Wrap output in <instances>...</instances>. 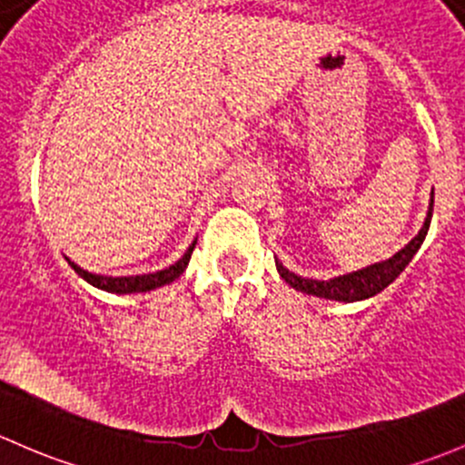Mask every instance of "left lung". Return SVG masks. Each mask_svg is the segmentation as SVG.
Instances as JSON below:
<instances>
[{
	"label": "left lung",
	"instance_id": "1",
	"mask_svg": "<svg viewBox=\"0 0 465 465\" xmlns=\"http://www.w3.org/2000/svg\"><path fill=\"white\" fill-rule=\"evenodd\" d=\"M432 208H434V193L432 199H430V210L428 217H425L423 228H420L419 234L408 243L405 248H401L394 257L385 262H378V264H371L362 271L349 272V275H340L333 277V280H309V277H300L295 272H291L289 268H284L280 262L275 260L277 272L282 275V280L286 284H291L293 289L302 291V293L315 295V298H324V300H338V302H358V300H367L371 295L381 293L382 289L391 284L401 272L405 271V266L410 264L411 257L416 255V251L423 243L425 234H428L430 222H432Z\"/></svg>",
	"mask_w": 465,
	"mask_h": 465
}]
</instances>
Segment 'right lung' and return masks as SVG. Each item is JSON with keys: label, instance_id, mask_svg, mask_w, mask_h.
Masks as SVG:
<instances>
[{"label": "right lung", "instance_id": "1", "mask_svg": "<svg viewBox=\"0 0 465 465\" xmlns=\"http://www.w3.org/2000/svg\"><path fill=\"white\" fill-rule=\"evenodd\" d=\"M197 243V242H194ZM194 243L188 248V252H185L183 257H181L176 264H172L170 268H165V271H156V272H147V275H134V277H107V275H94V272L84 271V268L75 266L74 262H69L71 268H74L75 272H78L83 280H87L89 284L98 286V289L103 291H109V293H143V291H152V289H159L163 284H170V282H174L176 277L181 275V272L185 271V266H188L190 262V255H193L194 251Z\"/></svg>", "mask_w": 465, "mask_h": 465}]
</instances>
